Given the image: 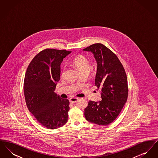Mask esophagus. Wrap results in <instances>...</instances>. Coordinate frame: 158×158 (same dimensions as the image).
Here are the masks:
<instances>
[{
  "mask_svg": "<svg viewBox=\"0 0 158 158\" xmlns=\"http://www.w3.org/2000/svg\"><path fill=\"white\" fill-rule=\"evenodd\" d=\"M78 98H71L69 99V101L70 103L73 104V103H75L76 102H77L78 101Z\"/></svg>",
  "mask_w": 158,
  "mask_h": 158,
  "instance_id": "obj_1",
  "label": "esophagus"
}]
</instances>
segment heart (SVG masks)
<instances>
[{
    "label": "heart",
    "mask_w": 158,
    "mask_h": 158,
    "mask_svg": "<svg viewBox=\"0 0 158 158\" xmlns=\"http://www.w3.org/2000/svg\"><path fill=\"white\" fill-rule=\"evenodd\" d=\"M73 64L82 73H88L90 70V62L88 58L83 54L76 55L72 60ZM65 68H61V76H64Z\"/></svg>",
    "instance_id": "1"
}]
</instances>
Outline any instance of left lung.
Returning a JSON list of instances; mask_svg holds the SVG:
<instances>
[{"mask_svg": "<svg viewBox=\"0 0 158 158\" xmlns=\"http://www.w3.org/2000/svg\"><path fill=\"white\" fill-rule=\"evenodd\" d=\"M94 54L97 63L95 86L101 90V100L89 101L84 110L88 121L107 126L116 119L128 97L127 77L115 54L102 44L96 43L83 49Z\"/></svg>", "mask_w": 158, "mask_h": 158, "instance_id": "left-lung-1", "label": "left lung"}]
</instances>
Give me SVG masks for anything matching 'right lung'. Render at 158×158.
Instances as JSON below:
<instances>
[{"label": "right lung", "mask_w": 158, "mask_h": 158, "mask_svg": "<svg viewBox=\"0 0 158 158\" xmlns=\"http://www.w3.org/2000/svg\"><path fill=\"white\" fill-rule=\"evenodd\" d=\"M71 52L46 48L33 58L23 82L26 104L38 122L48 129H56L68 121L69 101L54 91L60 77V64Z\"/></svg>", "instance_id": "obj_1"}]
</instances>
